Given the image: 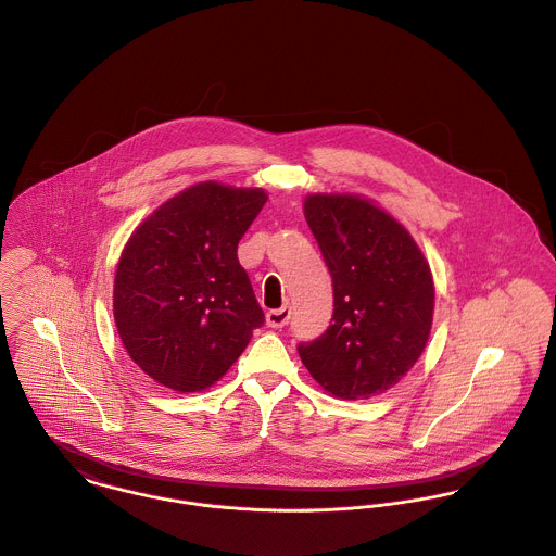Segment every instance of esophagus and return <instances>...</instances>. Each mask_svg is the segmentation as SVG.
Instances as JSON below:
<instances>
[{
    "instance_id": "obj_1",
    "label": "esophagus",
    "mask_w": 556,
    "mask_h": 556,
    "mask_svg": "<svg viewBox=\"0 0 556 556\" xmlns=\"http://www.w3.org/2000/svg\"><path fill=\"white\" fill-rule=\"evenodd\" d=\"M289 317H291L289 306H282V308L269 311V313L265 315V321H267V326H269V328H282V326L289 321Z\"/></svg>"
}]
</instances>
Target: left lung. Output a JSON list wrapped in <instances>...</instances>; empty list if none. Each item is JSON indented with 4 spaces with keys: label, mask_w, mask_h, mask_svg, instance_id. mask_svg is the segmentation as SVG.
Here are the masks:
<instances>
[{
    "label": "left lung",
    "mask_w": 556,
    "mask_h": 556,
    "mask_svg": "<svg viewBox=\"0 0 556 556\" xmlns=\"http://www.w3.org/2000/svg\"><path fill=\"white\" fill-rule=\"evenodd\" d=\"M306 222L334 285L332 324L300 345L313 379L337 399H369L420 358L433 324L429 261L409 230L361 193H308Z\"/></svg>",
    "instance_id": "1"
}]
</instances>
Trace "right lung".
<instances>
[{
    "mask_svg": "<svg viewBox=\"0 0 556 556\" xmlns=\"http://www.w3.org/2000/svg\"><path fill=\"white\" fill-rule=\"evenodd\" d=\"M265 200L261 187L193 184L127 239L114 276V321L129 358L157 383L177 392L211 388L263 326L237 243Z\"/></svg>",
    "mask_w": 556,
    "mask_h": 556,
    "instance_id": "right-lung-1",
    "label": "right lung"
}]
</instances>
